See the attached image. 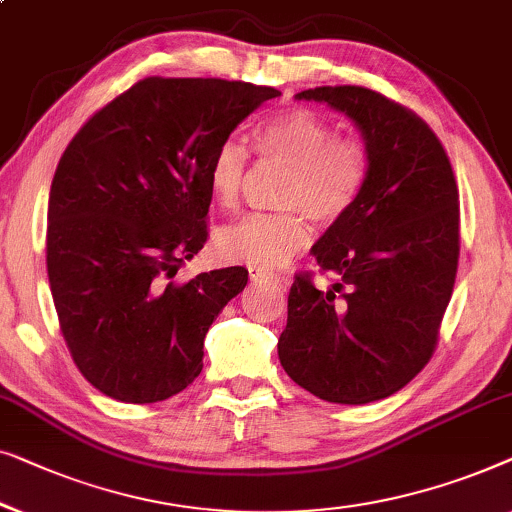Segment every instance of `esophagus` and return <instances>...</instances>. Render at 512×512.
<instances>
[{"mask_svg": "<svg viewBox=\"0 0 512 512\" xmlns=\"http://www.w3.org/2000/svg\"><path fill=\"white\" fill-rule=\"evenodd\" d=\"M248 273H250V280H253V283H271V285H285L287 283V278L276 276V273H269L264 269H257V266H248Z\"/></svg>", "mask_w": 512, "mask_h": 512, "instance_id": "34e87169", "label": "esophagus"}]
</instances>
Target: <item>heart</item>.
Instances as JSON below:
<instances>
[{
  "mask_svg": "<svg viewBox=\"0 0 512 512\" xmlns=\"http://www.w3.org/2000/svg\"><path fill=\"white\" fill-rule=\"evenodd\" d=\"M255 153L287 169L276 215H248L222 227L218 253L236 264L271 271L311 243L306 215L329 225L350 211L369 178V153L355 139H336L334 127L308 109H292L262 122L253 134ZM248 155L239 141L227 139L208 162V190L220 206L232 208L241 197Z\"/></svg>",
  "mask_w": 512,
  "mask_h": 512,
  "instance_id": "1",
  "label": "heart"
}]
</instances>
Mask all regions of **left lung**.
Here are the masks:
<instances>
[{
  "instance_id": "left-lung-1",
  "label": "left lung",
  "mask_w": 512,
  "mask_h": 512,
  "mask_svg": "<svg viewBox=\"0 0 512 512\" xmlns=\"http://www.w3.org/2000/svg\"><path fill=\"white\" fill-rule=\"evenodd\" d=\"M294 99L348 115L369 153L355 204L313 246L318 290L299 273L287 297L278 357L315 397L362 406L408 385L434 355L459 262V192L427 122L359 85H325Z\"/></svg>"
}]
</instances>
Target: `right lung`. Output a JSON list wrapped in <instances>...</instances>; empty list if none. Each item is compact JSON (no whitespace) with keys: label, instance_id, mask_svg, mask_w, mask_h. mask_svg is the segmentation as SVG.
Masks as SVG:
<instances>
[{"label":"right lung","instance_id":"right-lung-1","mask_svg":"<svg viewBox=\"0 0 512 512\" xmlns=\"http://www.w3.org/2000/svg\"><path fill=\"white\" fill-rule=\"evenodd\" d=\"M278 95L222 78L150 76L64 150L48 197V283L78 371L106 397L164 401L201 373L206 331L248 271L174 276L206 243L213 153Z\"/></svg>","mask_w":512,"mask_h":512}]
</instances>
